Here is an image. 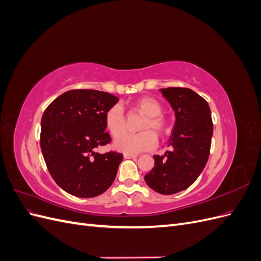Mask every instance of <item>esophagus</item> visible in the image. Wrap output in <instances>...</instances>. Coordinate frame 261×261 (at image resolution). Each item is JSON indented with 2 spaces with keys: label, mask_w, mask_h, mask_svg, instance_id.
Listing matches in <instances>:
<instances>
[{
  "label": "esophagus",
  "mask_w": 261,
  "mask_h": 261,
  "mask_svg": "<svg viewBox=\"0 0 261 261\" xmlns=\"http://www.w3.org/2000/svg\"><path fill=\"white\" fill-rule=\"evenodd\" d=\"M137 155L135 154H129V153H124V158L125 159H132V158H136Z\"/></svg>",
  "instance_id": "34e87169"
}]
</instances>
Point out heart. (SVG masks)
<instances>
[{"label": "heart", "instance_id": "b5f03b06", "mask_svg": "<svg viewBox=\"0 0 261 261\" xmlns=\"http://www.w3.org/2000/svg\"><path fill=\"white\" fill-rule=\"evenodd\" d=\"M134 110L145 114V118L139 125L143 130L137 134H121L125 128V114L120 105L110 108L105 114V125L108 132L115 139L114 147L126 153H138L148 151L156 146L158 139L154 135L164 136L169 130V122L162 115L163 107L159 101L152 97H143L133 102Z\"/></svg>", "mask_w": 261, "mask_h": 261}]
</instances>
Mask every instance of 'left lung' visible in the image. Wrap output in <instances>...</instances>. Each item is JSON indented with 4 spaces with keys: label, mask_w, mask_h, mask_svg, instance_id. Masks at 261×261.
Instances as JSON below:
<instances>
[{
    "label": "left lung",
    "mask_w": 261,
    "mask_h": 261,
    "mask_svg": "<svg viewBox=\"0 0 261 261\" xmlns=\"http://www.w3.org/2000/svg\"><path fill=\"white\" fill-rule=\"evenodd\" d=\"M175 111V124L170 150L154 155V167L145 176L147 185L156 193L173 195L188 188L206 167L213 134L208 102L188 88L161 89Z\"/></svg>",
    "instance_id": "obj_1"
}]
</instances>
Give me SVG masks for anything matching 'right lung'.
Wrapping results in <instances>:
<instances>
[{
	"label": "right lung",
	"mask_w": 261,
	"mask_h": 261,
	"mask_svg": "<svg viewBox=\"0 0 261 261\" xmlns=\"http://www.w3.org/2000/svg\"><path fill=\"white\" fill-rule=\"evenodd\" d=\"M117 101L108 92L75 89L61 94L43 112L41 151L52 178L66 193L92 198L114 181L123 154H101L94 149L111 143L105 114Z\"/></svg>",
	"instance_id": "add662e5"
}]
</instances>
